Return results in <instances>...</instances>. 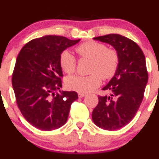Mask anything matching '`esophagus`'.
Instances as JSON below:
<instances>
[{
    "label": "esophagus",
    "mask_w": 159,
    "mask_h": 159,
    "mask_svg": "<svg viewBox=\"0 0 159 159\" xmlns=\"http://www.w3.org/2000/svg\"><path fill=\"white\" fill-rule=\"evenodd\" d=\"M78 97L79 98H83L86 95V94H84V93H81V92H78Z\"/></svg>",
    "instance_id": "obj_1"
}]
</instances>
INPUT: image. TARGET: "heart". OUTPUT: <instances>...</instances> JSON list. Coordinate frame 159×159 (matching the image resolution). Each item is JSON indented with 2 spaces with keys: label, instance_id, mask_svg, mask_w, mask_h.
Returning <instances> with one entry per match:
<instances>
[{
  "label": "heart",
  "instance_id": "b5f03b06",
  "mask_svg": "<svg viewBox=\"0 0 159 159\" xmlns=\"http://www.w3.org/2000/svg\"><path fill=\"white\" fill-rule=\"evenodd\" d=\"M75 50L81 57L91 59V74L88 76L77 75L68 78L66 84L69 89L81 93L91 92L101 85L102 78L104 80L111 79L116 73L119 64V56L116 50L108 48L105 44L94 41L82 43ZM59 61L62 70L68 75L76 70V58L68 50L61 54Z\"/></svg>",
  "mask_w": 159,
  "mask_h": 159
}]
</instances>
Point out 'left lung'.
<instances>
[{
    "instance_id": "8db88e82",
    "label": "left lung",
    "mask_w": 159,
    "mask_h": 159,
    "mask_svg": "<svg viewBox=\"0 0 159 159\" xmlns=\"http://www.w3.org/2000/svg\"><path fill=\"white\" fill-rule=\"evenodd\" d=\"M118 52L119 64L116 73L102 89L109 96H98L92 111L94 124L105 130L119 129L128 125L137 113L148 82V71L143 51L129 38L117 34L96 37Z\"/></svg>"
}]
</instances>
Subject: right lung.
I'll return each instance as SVG.
<instances>
[{
	"mask_svg": "<svg viewBox=\"0 0 159 159\" xmlns=\"http://www.w3.org/2000/svg\"><path fill=\"white\" fill-rule=\"evenodd\" d=\"M78 40L48 35L27 43L17 55L12 75L16 102L25 119L42 131H51L66 123L75 91H54L61 88L60 55Z\"/></svg>",
	"mask_w": 159,
	"mask_h": 159,
	"instance_id": "right-lung-1",
	"label": "right lung"
}]
</instances>
